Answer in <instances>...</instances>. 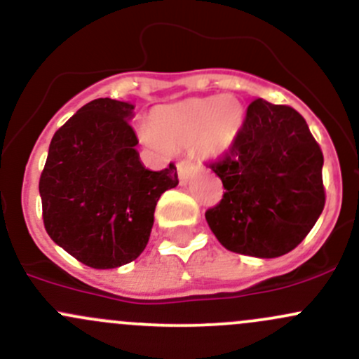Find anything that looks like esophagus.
Masks as SVG:
<instances>
[{
    "label": "esophagus",
    "instance_id": "esophagus-1",
    "mask_svg": "<svg viewBox=\"0 0 359 359\" xmlns=\"http://www.w3.org/2000/svg\"><path fill=\"white\" fill-rule=\"evenodd\" d=\"M177 172H179L180 182H187V180H189L192 177V173L196 172V167H194V163H192V161L182 160V161H179V163H177Z\"/></svg>",
    "mask_w": 359,
    "mask_h": 359
}]
</instances>
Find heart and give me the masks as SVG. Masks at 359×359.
Returning a JSON list of instances; mask_svg holds the SVG:
<instances>
[{
	"label": "heart",
	"mask_w": 359,
	"mask_h": 359,
	"mask_svg": "<svg viewBox=\"0 0 359 359\" xmlns=\"http://www.w3.org/2000/svg\"><path fill=\"white\" fill-rule=\"evenodd\" d=\"M244 123V108L237 97H191L156 108L149 116V129L142 139L153 148L194 144L203 156H222L232 148Z\"/></svg>",
	"instance_id": "b5f03b06"
}]
</instances>
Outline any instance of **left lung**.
Returning a JSON list of instances; mask_svg holds the SVG:
<instances>
[{
  "label": "left lung",
  "instance_id": "obj_1",
  "mask_svg": "<svg viewBox=\"0 0 359 359\" xmlns=\"http://www.w3.org/2000/svg\"><path fill=\"white\" fill-rule=\"evenodd\" d=\"M322 167L306 120L287 104L258 97L232 148L210 163L225 189L205 213L211 232L239 255L277 258L292 251L325 206Z\"/></svg>",
  "mask_w": 359,
  "mask_h": 359
}]
</instances>
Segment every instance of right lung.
Instances as JSON below:
<instances>
[{"label":"right lung","instance_id":"1","mask_svg":"<svg viewBox=\"0 0 359 359\" xmlns=\"http://www.w3.org/2000/svg\"><path fill=\"white\" fill-rule=\"evenodd\" d=\"M132 110L110 97L84 104L55 132L41 173L48 236L90 269L134 262L149 241L158 199L179 184L173 163L160 172L141 163Z\"/></svg>","mask_w":359,"mask_h":359}]
</instances>
